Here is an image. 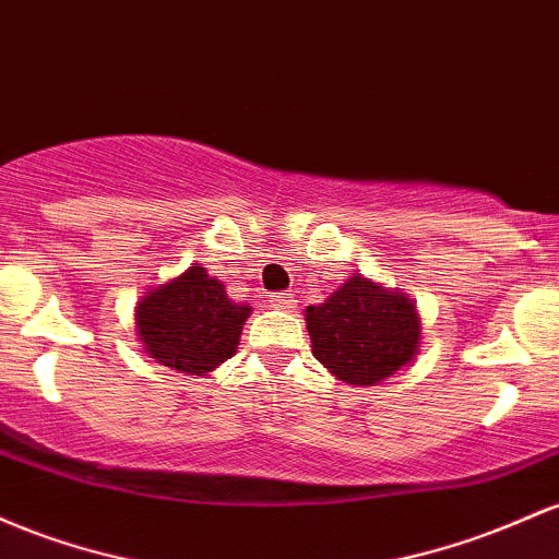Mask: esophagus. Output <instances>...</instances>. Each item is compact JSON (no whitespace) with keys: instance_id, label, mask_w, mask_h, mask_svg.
Listing matches in <instances>:
<instances>
[{"instance_id":"esophagus-1","label":"esophagus","mask_w":559,"mask_h":559,"mask_svg":"<svg viewBox=\"0 0 559 559\" xmlns=\"http://www.w3.org/2000/svg\"><path fill=\"white\" fill-rule=\"evenodd\" d=\"M272 306H277V309H296V300H293V293H274Z\"/></svg>"}]
</instances>
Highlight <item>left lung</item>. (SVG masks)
I'll return each instance as SVG.
<instances>
[{
	"mask_svg": "<svg viewBox=\"0 0 559 559\" xmlns=\"http://www.w3.org/2000/svg\"><path fill=\"white\" fill-rule=\"evenodd\" d=\"M313 359L350 385H372L415 359L419 317L412 300L350 277L322 306L306 309Z\"/></svg>",
	"mask_w": 559,
	"mask_h": 559,
	"instance_id": "obj_1",
	"label": "left lung"
}]
</instances>
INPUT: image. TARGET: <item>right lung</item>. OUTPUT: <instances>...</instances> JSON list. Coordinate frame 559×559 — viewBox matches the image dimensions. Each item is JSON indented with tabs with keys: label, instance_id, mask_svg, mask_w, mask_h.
<instances>
[{
	"label": "right lung",
	"instance_id": "right-lung-1",
	"mask_svg": "<svg viewBox=\"0 0 559 559\" xmlns=\"http://www.w3.org/2000/svg\"><path fill=\"white\" fill-rule=\"evenodd\" d=\"M248 317L250 306L229 300L198 263L136 304L144 354L187 374L211 372L235 356Z\"/></svg>",
	"mask_w": 559,
	"mask_h": 559
}]
</instances>
